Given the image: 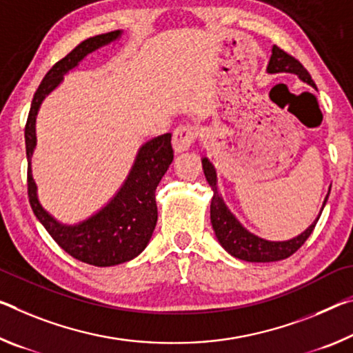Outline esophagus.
Returning a JSON list of instances; mask_svg holds the SVG:
<instances>
[{
  "instance_id": "1",
  "label": "esophagus",
  "mask_w": 353,
  "mask_h": 353,
  "mask_svg": "<svg viewBox=\"0 0 353 353\" xmlns=\"http://www.w3.org/2000/svg\"><path fill=\"white\" fill-rule=\"evenodd\" d=\"M198 137L196 127L193 125H179L174 133H172V149L176 152H183L188 150Z\"/></svg>"
}]
</instances>
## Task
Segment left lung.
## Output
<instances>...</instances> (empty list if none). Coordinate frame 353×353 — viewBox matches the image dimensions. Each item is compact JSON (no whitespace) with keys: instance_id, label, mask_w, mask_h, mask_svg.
<instances>
[{"instance_id":"8db88e82","label":"left lung","mask_w":353,"mask_h":353,"mask_svg":"<svg viewBox=\"0 0 353 353\" xmlns=\"http://www.w3.org/2000/svg\"><path fill=\"white\" fill-rule=\"evenodd\" d=\"M268 74H279V72H288V74H295L299 75L300 80H303L307 85H311L312 88H316L314 81L299 59H295L294 56H290L289 53L284 52L276 46H273L272 48V56H270V63H268L267 67ZM203 170L207 182L214 190V198H212L210 203V221H212V228H214L215 236L218 239V242L221 243V247L225 248L229 254H232L237 259L247 261V262H275V261H281L286 259V257L292 256L295 251H297L301 245H303L307 237L311 236V232L314 231L316 223L321 218V214L323 210V207L327 204L330 190L325 201H323L321 214L316 218V221L306 229L305 232H301L300 236L290 239V240H284V242H270V240L261 239L247 231L240 223L237 221V218L234 216L226 204L223 203V199L220 194H218V188H216V172L214 165L210 163L207 159H203Z\"/></svg>"}]
</instances>
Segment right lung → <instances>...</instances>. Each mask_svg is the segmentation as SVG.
I'll list each match as a JSON object with an SVG mask.
<instances>
[{"instance_id":"add662e5","label":"right lung","mask_w":353,"mask_h":353,"mask_svg":"<svg viewBox=\"0 0 353 353\" xmlns=\"http://www.w3.org/2000/svg\"><path fill=\"white\" fill-rule=\"evenodd\" d=\"M121 36L111 31L83 41L72 52L58 61L43 77L32 97L31 110L25 125L28 157V196L31 209L56 243L75 259L96 267H111L137 257L148 247L157 225L155 188L170 168L174 152L171 133H165L138 150L124 185L102 210L74 226L61 225L43 209L37 199L36 183L31 174V155L36 148V116L39 106L50 92L63 81L67 72L74 69L86 54L108 46Z\"/></svg>"}]
</instances>
